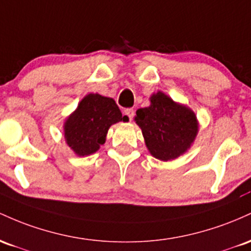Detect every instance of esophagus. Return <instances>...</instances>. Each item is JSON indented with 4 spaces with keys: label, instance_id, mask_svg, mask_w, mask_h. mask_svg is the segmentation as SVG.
<instances>
[{
    "label": "esophagus",
    "instance_id": "obj_1",
    "mask_svg": "<svg viewBox=\"0 0 251 251\" xmlns=\"http://www.w3.org/2000/svg\"><path fill=\"white\" fill-rule=\"evenodd\" d=\"M134 114H135L134 110H133V109H130V108H129V109H126V110H125V115H126V116L129 117V120H130V121L133 120Z\"/></svg>",
    "mask_w": 251,
    "mask_h": 251
}]
</instances>
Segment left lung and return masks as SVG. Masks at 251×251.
I'll list each match as a JSON object with an SVG mask.
<instances>
[{
	"label": "left lung",
	"mask_w": 251,
	"mask_h": 251,
	"mask_svg": "<svg viewBox=\"0 0 251 251\" xmlns=\"http://www.w3.org/2000/svg\"><path fill=\"white\" fill-rule=\"evenodd\" d=\"M135 121L142 129L151 155L162 161L184 154L198 133V122L193 111L174 103L162 92L151 96L148 108L136 111Z\"/></svg>",
	"instance_id": "1"
}]
</instances>
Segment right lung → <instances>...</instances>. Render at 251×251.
<instances>
[{
    "mask_svg": "<svg viewBox=\"0 0 251 251\" xmlns=\"http://www.w3.org/2000/svg\"><path fill=\"white\" fill-rule=\"evenodd\" d=\"M126 120L128 117L122 116L112 98L90 94L81 100L77 110L67 118L65 139L77 155H89L105 142L111 125Z\"/></svg>",
    "mask_w": 251,
    "mask_h": 251,
    "instance_id": "right-lung-1",
    "label": "right lung"
}]
</instances>
